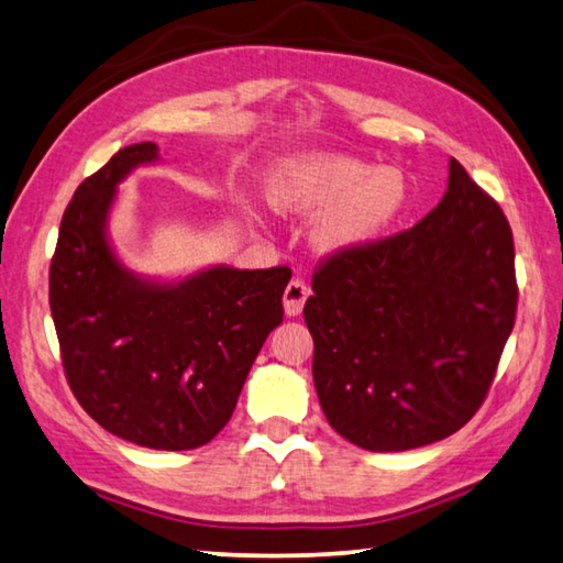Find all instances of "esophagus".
Listing matches in <instances>:
<instances>
[{
  "label": "esophagus",
  "mask_w": 563,
  "mask_h": 563,
  "mask_svg": "<svg viewBox=\"0 0 563 563\" xmlns=\"http://www.w3.org/2000/svg\"><path fill=\"white\" fill-rule=\"evenodd\" d=\"M309 286H306L301 279H291L284 289V313L286 316H299L306 306V299H309Z\"/></svg>",
  "instance_id": "34e87169"
}]
</instances>
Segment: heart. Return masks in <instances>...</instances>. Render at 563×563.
<instances>
[{
	"label": "heart",
	"mask_w": 563,
	"mask_h": 563,
	"mask_svg": "<svg viewBox=\"0 0 563 563\" xmlns=\"http://www.w3.org/2000/svg\"><path fill=\"white\" fill-rule=\"evenodd\" d=\"M279 213L316 218L311 242L323 254L365 247L405 213L409 178L397 166H369L345 154H303L286 162L269 186Z\"/></svg>",
	"instance_id": "heart-1"
}]
</instances>
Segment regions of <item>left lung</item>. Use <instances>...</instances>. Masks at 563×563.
Here are the masks:
<instances>
[{
	"label": "left lung",
	"instance_id": "obj_1",
	"mask_svg": "<svg viewBox=\"0 0 563 563\" xmlns=\"http://www.w3.org/2000/svg\"><path fill=\"white\" fill-rule=\"evenodd\" d=\"M515 311L510 222L451 158L427 218L316 272L303 318L328 423L377 453L451 437L483 405Z\"/></svg>",
	"mask_w": 563,
	"mask_h": 563
}]
</instances>
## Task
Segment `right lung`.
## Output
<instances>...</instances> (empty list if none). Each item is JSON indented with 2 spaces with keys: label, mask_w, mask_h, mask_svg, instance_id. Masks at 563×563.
Instances as JSON below:
<instances>
[{
  "label": "right lung",
  "mask_w": 563,
  "mask_h": 563,
  "mask_svg": "<svg viewBox=\"0 0 563 563\" xmlns=\"http://www.w3.org/2000/svg\"><path fill=\"white\" fill-rule=\"evenodd\" d=\"M130 144L78 186L60 220L48 299L63 367L104 431L156 451L216 439L267 335L282 323L291 272L213 264L186 277H144L110 238L120 184L156 164Z\"/></svg>",
  "instance_id": "obj_1"
}]
</instances>
